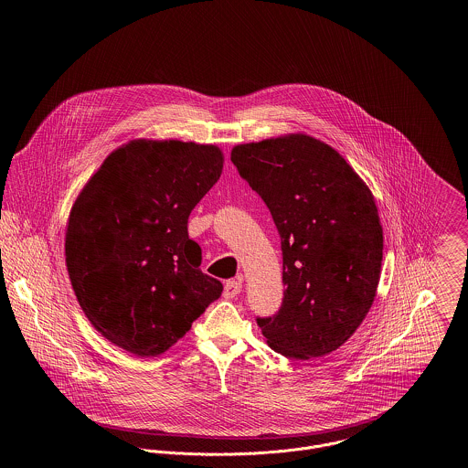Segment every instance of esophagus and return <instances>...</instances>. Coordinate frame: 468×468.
Masks as SVG:
<instances>
[{
  "label": "esophagus",
  "mask_w": 468,
  "mask_h": 468,
  "mask_svg": "<svg viewBox=\"0 0 468 468\" xmlns=\"http://www.w3.org/2000/svg\"><path fill=\"white\" fill-rule=\"evenodd\" d=\"M242 291V282L239 281V279H229V281H226V284H224V298H235L239 292Z\"/></svg>",
  "instance_id": "1"
}]
</instances>
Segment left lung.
Masks as SVG:
<instances>
[{"instance_id":"8db88e82","label":"left lung","mask_w":468,"mask_h":468,"mask_svg":"<svg viewBox=\"0 0 468 468\" xmlns=\"http://www.w3.org/2000/svg\"><path fill=\"white\" fill-rule=\"evenodd\" d=\"M231 161L281 235L286 291L279 312L258 317V326L284 356H326L356 332L376 298V200L344 157L307 134L237 145Z\"/></svg>"}]
</instances>
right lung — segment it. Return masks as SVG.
Here are the masks:
<instances>
[{"mask_svg":"<svg viewBox=\"0 0 468 468\" xmlns=\"http://www.w3.org/2000/svg\"><path fill=\"white\" fill-rule=\"evenodd\" d=\"M223 153L180 140H132L113 151L68 218L69 281L90 324L134 356L163 355L221 296L187 235L219 180Z\"/></svg>","mask_w":468,"mask_h":468,"instance_id":"obj_1","label":"right lung"}]
</instances>
